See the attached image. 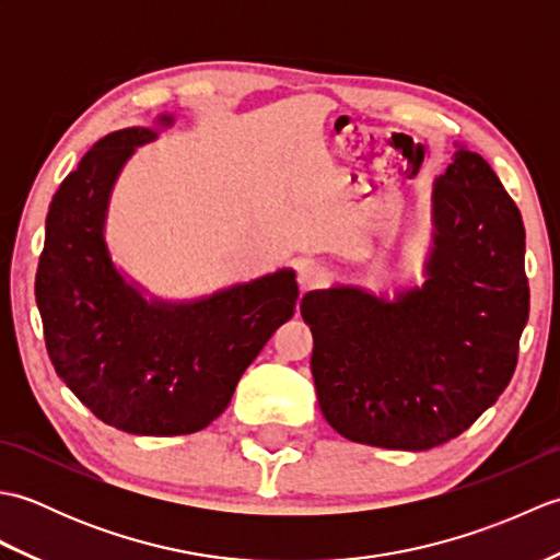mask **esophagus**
<instances>
[{
  "label": "esophagus",
  "mask_w": 560,
  "mask_h": 560,
  "mask_svg": "<svg viewBox=\"0 0 560 560\" xmlns=\"http://www.w3.org/2000/svg\"><path fill=\"white\" fill-rule=\"evenodd\" d=\"M325 281V269L315 265V261H301L299 265V287L301 291H313Z\"/></svg>",
  "instance_id": "1"
}]
</instances>
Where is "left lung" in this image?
Wrapping results in <instances>:
<instances>
[{
	"instance_id": "1",
	"label": "left lung",
	"mask_w": 560,
	"mask_h": 560,
	"mask_svg": "<svg viewBox=\"0 0 560 560\" xmlns=\"http://www.w3.org/2000/svg\"><path fill=\"white\" fill-rule=\"evenodd\" d=\"M433 183V245L421 287L375 295L307 291L319 411L353 443L431 450L501 397L529 317L525 223L493 168L455 144Z\"/></svg>"
}]
</instances>
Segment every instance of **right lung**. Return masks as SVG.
<instances>
[{"instance_id": "1", "label": "right lung", "mask_w": 560, "mask_h": 560, "mask_svg": "<svg viewBox=\"0 0 560 560\" xmlns=\"http://www.w3.org/2000/svg\"><path fill=\"white\" fill-rule=\"evenodd\" d=\"M173 122L159 115L91 147L50 201L35 273L57 375L103 423L135 435L197 433L219 419L299 301L291 267L192 301L156 299L117 269L105 241L113 187Z\"/></svg>"}]
</instances>
